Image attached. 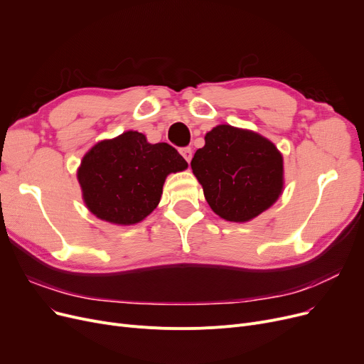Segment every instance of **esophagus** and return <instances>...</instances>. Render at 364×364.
I'll use <instances>...</instances> for the list:
<instances>
[{
    "instance_id": "34e87169",
    "label": "esophagus",
    "mask_w": 364,
    "mask_h": 364,
    "mask_svg": "<svg viewBox=\"0 0 364 364\" xmlns=\"http://www.w3.org/2000/svg\"><path fill=\"white\" fill-rule=\"evenodd\" d=\"M180 153H181V156H183L187 162L192 161L193 151H192V149H190V147H183V149H180Z\"/></svg>"
}]
</instances>
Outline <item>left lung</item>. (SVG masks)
<instances>
[{"label":"left lung","instance_id":"8db88e82","mask_svg":"<svg viewBox=\"0 0 364 364\" xmlns=\"http://www.w3.org/2000/svg\"><path fill=\"white\" fill-rule=\"evenodd\" d=\"M190 165L208 205L225 221L254 220L283 192L282 153L251 129L225 124L214 127Z\"/></svg>","mask_w":364,"mask_h":364}]
</instances>
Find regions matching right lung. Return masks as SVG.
I'll use <instances>...</instances> for the list:
<instances>
[{
	"instance_id": "add662e5",
	"label": "right lung",
	"mask_w": 364,
	"mask_h": 364,
	"mask_svg": "<svg viewBox=\"0 0 364 364\" xmlns=\"http://www.w3.org/2000/svg\"><path fill=\"white\" fill-rule=\"evenodd\" d=\"M187 166L168 143L151 144L144 134L125 131L95 143L84 155L76 177L91 214L117 225H132L158 206L166 177Z\"/></svg>"
}]
</instances>
